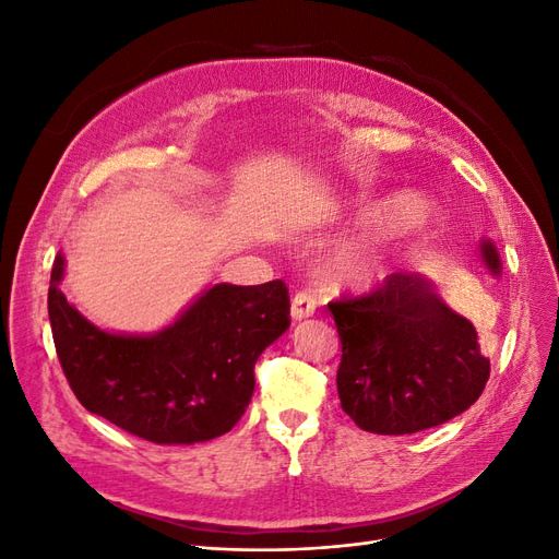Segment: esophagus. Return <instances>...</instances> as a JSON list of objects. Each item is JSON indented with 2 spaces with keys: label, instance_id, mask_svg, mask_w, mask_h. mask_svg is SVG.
Returning <instances> with one entry per match:
<instances>
[{
  "label": "esophagus",
  "instance_id": "1",
  "mask_svg": "<svg viewBox=\"0 0 559 559\" xmlns=\"http://www.w3.org/2000/svg\"><path fill=\"white\" fill-rule=\"evenodd\" d=\"M317 310V296L308 289L298 292L294 298H292V317L294 319H306V317H312Z\"/></svg>",
  "mask_w": 559,
  "mask_h": 559
}]
</instances>
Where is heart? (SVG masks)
<instances>
[{
	"label": "heart",
	"instance_id": "heart-1",
	"mask_svg": "<svg viewBox=\"0 0 559 559\" xmlns=\"http://www.w3.org/2000/svg\"><path fill=\"white\" fill-rule=\"evenodd\" d=\"M429 218V205L417 195L401 193L386 200L357 238L335 249L329 263L331 277L345 284L382 280L389 273L396 247L425 228Z\"/></svg>",
	"mask_w": 559,
	"mask_h": 559
}]
</instances>
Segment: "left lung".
I'll return each mask as SVG.
<instances>
[{"mask_svg":"<svg viewBox=\"0 0 559 559\" xmlns=\"http://www.w3.org/2000/svg\"><path fill=\"white\" fill-rule=\"evenodd\" d=\"M483 257L499 273V253ZM343 357L337 396L354 425L401 436L443 425L471 408L489 378L478 331L443 306L419 275L392 273L364 296L329 302Z\"/></svg>","mask_w":559,"mask_h":559,"instance_id":"1","label":"left lung"}]
</instances>
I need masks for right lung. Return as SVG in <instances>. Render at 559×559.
Returning a JSON list of instances; mask_svg holds the SVG:
<instances>
[{"label": "right lung", "instance_id": "right-lung-1", "mask_svg": "<svg viewBox=\"0 0 559 559\" xmlns=\"http://www.w3.org/2000/svg\"><path fill=\"white\" fill-rule=\"evenodd\" d=\"M56 259L48 319L62 373L83 408L148 443L191 445L230 431L253 394L261 352L292 324L282 280L216 284L156 335L93 326L60 292Z\"/></svg>", "mask_w": 559, "mask_h": 559}]
</instances>
